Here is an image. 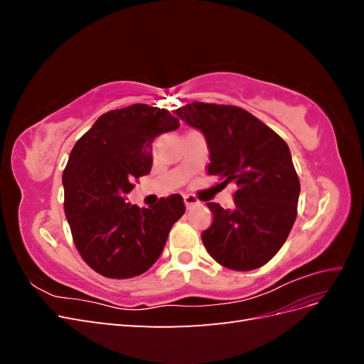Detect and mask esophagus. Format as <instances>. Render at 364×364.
<instances>
[{"mask_svg":"<svg viewBox=\"0 0 364 364\" xmlns=\"http://www.w3.org/2000/svg\"><path fill=\"white\" fill-rule=\"evenodd\" d=\"M183 202H185V206L188 208V209L193 208V206H196L197 203H199V202L196 200V197H193V196H185V197H183Z\"/></svg>","mask_w":364,"mask_h":364,"instance_id":"1","label":"esophagus"}]
</instances>
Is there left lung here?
I'll use <instances>...</instances> for the list:
<instances>
[{
  "instance_id": "8db88e82",
  "label": "left lung",
  "mask_w": 364,
  "mask_h": 364,
  "mask_svg": "<svg viewBox=\"0 0 364 364\" xmlns=\"http://www.w3.org/2000/svg\"><path fill=\"white\" fill-rule=\"evenodd\" d=\"M174 114L205 135L208 174L237 188L232 209L208 203L214 215L202 234L208 253L238 272L264 266L285 243L297 215L301 183L287 142L237 106L194 102Z\"/></svg>"
}]
</instances>
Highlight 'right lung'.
Here are the masks:
<instances>
[{
  "label": "right lung",
  "mask_w": 364,
  "mask_h": 364,
  "mask_svg": "<svg viewBox=\"0 0 364 364\" xmlns=\"http://www.w3.org/2000/svg\"><path fill=\"white\" fill-rule=\"evenodd\" d=\"M178 127L167 109L138 103L103 114L71 150L62 174L65 215L80 257L106 278L127 279L149 270L185 213L179 194L150 208L126 202L151 170V142Z\"/></svg>",
  "instance_id": "obj_1"
}]
</instances>
